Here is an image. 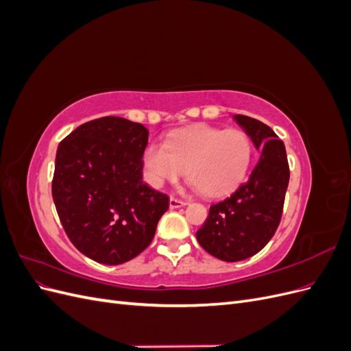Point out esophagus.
Returning a JSON list of instances; mask_svg holds the SVG:
<instances>
[{
  "instance_id": "obj_1",
  "label": "esophagus",
  "mask_w": 351,
  "mask_h": 351,
  "mask_svg": "<svg viewBox=\"0 0 351 351\" xmlns=\"http://www.w3.org/2000/svg\"><path fill=\"white\" fill-rule=\"evenodd\" d=\"M187 202L182 200V199H177L174 196L169 197V208L171 209H177V208H182V206H186Z\"/></svg>"
}]
</instances>
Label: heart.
I'll return each mask as SVG.
<instances>
[{"label":"heart","mask_w":351,"mask_h":351,"mask_svg":"<svg viewBox=\"0 0 351 351\" xmlns=\"http://www.w3.org/2000/svg\"><path fill=\"white\" fill-rule=\"evenodd\" d=\"M253 156L252 137L243 130L195 124L169 134L164 145L149 143L143 152L147 182L161 187L186 176L202 193L221 196L231 192Z\"/></svg>","instance_id":"heart-1"}]
</instances>
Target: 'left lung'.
Here are the masks:
<instances>
[{
  "label": "left lung",
  "instance_id": "obj_1",
  "mask_svg": "<svg viewBox=\"0 0 351 351\" xmlns=\"http://www.w3.org/2000/svg\"><path fill=\"white\" fill-rule=\"evenodd\" d=\"M234 120L261 149V158L247 182L209 208L196 232L200 246L226 262L247 259L267 246L280 226L290 180L285 146L271 127L247 115H234Z\"/></svg>",
  "mask_w": 351,
  "mask_h": 351
}]
</instances>
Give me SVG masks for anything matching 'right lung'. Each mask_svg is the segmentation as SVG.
Returning <instances> with one entry per match:
<instances>
[{"mask_svg": "<svg viewBox=\"0 0 351 351\" xmlns=\"http://www.w3.org/2000/svg\"><path fill=\"white\" fill-rule=\"evenodd\" d=\"M147 136L141 123L102 117L58 145L52 199L74 247L95 262L136 258L169 206L167 195L142 180Z\"/></svg>", "mask_w": 351, "mask_h": 351, "instance_id": "right-lung-1", "label": "right lung"}]
</instances>
